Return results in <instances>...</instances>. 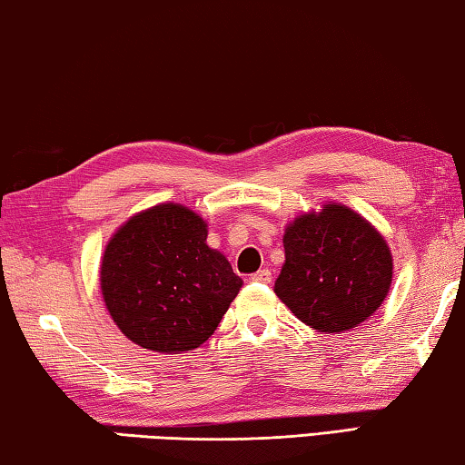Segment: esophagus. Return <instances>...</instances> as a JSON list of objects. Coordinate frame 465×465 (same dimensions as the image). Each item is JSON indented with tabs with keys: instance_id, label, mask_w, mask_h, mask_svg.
<instances>
[{
	"instance_id": "obj_1",
	"label": "esophagus",
	"mask_w": 465,
	"mask_h": 465,
	"mask_svg": "<svg viewBox=\"0 0 465 465\" xmlns=\"http://www.w3.org/2000/svg\"><path fill=\"white\" fill-rule=\"evenodd\" d=\"M271 279H272V272L269 269H261L252 275L254 283H271Z\"/></svg>"
}]
</instances>
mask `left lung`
Wrapping results in <instances>:
<instances>
[{"label": "left lung", "mask_w": 465, "mask_h": 465, "mask_svg": "<svg viewBox=\"0 0 465 465\" xmlns=\"http://www.w3.org/2000/svg\"><path fill=\"white\" fill-rule=\"evenodd\" d=\"M275 293L304 325L341 333L379 311L393 282V254L371 221L339 203L285 225Z\"/></svg>", "instance_id": "1"}]
</instances>
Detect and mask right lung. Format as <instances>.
<instances>
[{
  "label": "right lung",
  "mask_w": 465,
  "mask_h": 465,
  "mask_svg": "<svg viewBox=\"0 0 465 465\" xmlns=\"http://www.w3.org/2000/svg\"><path fill=\"white\" fill-rule=\"evenodd\" d=\"M206 221L161 203L117 227L101 256L103 302L132 343L159 353L196 350L215 333L242 279L206 244Z\"/></svg>",
  "instance_id": "right-lung-1"
}]
</instances>
